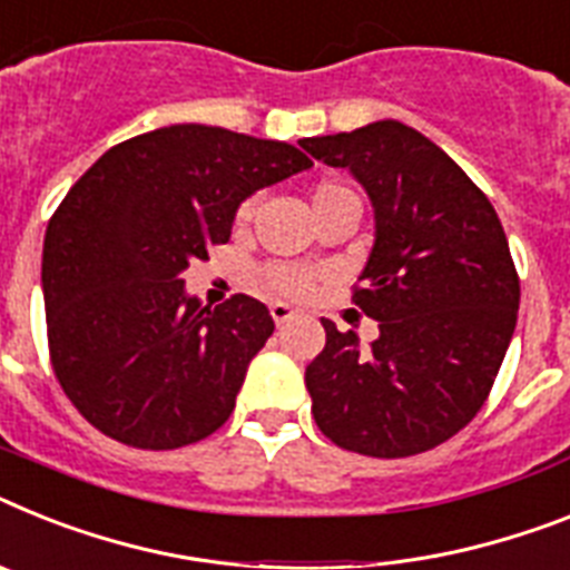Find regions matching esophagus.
<instances>
[{
  "instance_id": "34e87169",
  "label": "esophagus",
  "mask_w": 570,
  "mask_h": 570,
  "mask_svg": "<svg viewBox=\"0 0 570 570\" xmlns=\"http://www.w3.org/2000/svg\"><path fill=\"white\" fill-rule=\"evenodd\" d=\"M269 315H272V318H275L277 327H281V324L293 322L295 309L289 307V304H284V301H272V304H269Z\"/></svg>"
}]
</instances>
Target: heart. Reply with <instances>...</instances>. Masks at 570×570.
<instances>
[{
  "label": "heart",
  "instance_id": "obj_1",
  "mask_svg": "<svg viewBox=\"0 0 570 570\" xmlns=\"http://www.w3.org/2000/svg\"><path fill=\"white\" fill-rule=\"evenodd\" d=\"M344 194H353V190L338 185V181H322V185L313 190V205H322L327 203V199H336V196H344ZM255 208H257V196H248L246 203L237 208V223H240V226L243 223H248L252 214H255ZM261 277H263V284L269 286V289L284 295H307L309 289H313V281H315L313 272L301 269V266H284V263L263 266Z\"/></svg>",
  "mask_w": 570,
  "mask_h": 570
}]
</instances>
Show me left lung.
<instances>
[{"label": "left lung", "mask_w": 570, "mask_h": 570, "mask_svg": "<svg viewBox=\"0 0 570 570\" xmlns=\"http://www.w3.org/2000/svg\"><path fill=\"white\" fill-rule=\"evenodd\" d=\"M301 147L347 167L376 217L353 301L380 322V338L362 344L322 322L327 344L304 374L315 423L358 455L429 452L481 411L513 338L521 293L499 214L446 153L400 121Z\"/></svg>", "instance_id": "obj_1"}]
</instances>
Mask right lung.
Segmentation results:
<instances>
[{
    "instance_id": "1",
    "label": "right lung",
    "mask_w": 570,
    "mask_h": 570,
    "mask_svg": "<svg viewBox=\"0 0 570 570\" xmlns=\"http://www.w3.org/2000/svg\"><path fill=\"white\" fill-rule=\"evenodd\" d=\"M309 167L286 141L174 124L71 185L46 228L42 298L57 382L98 432L161 452L232 417L275 322L248 295L203 307L181 272L228 243L246 196Z\"/></svg>"
}]
</instances>
